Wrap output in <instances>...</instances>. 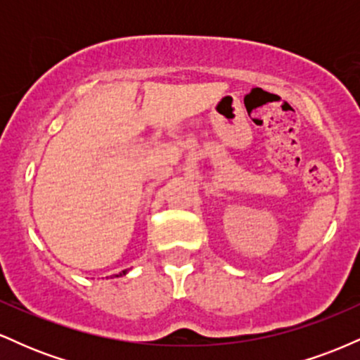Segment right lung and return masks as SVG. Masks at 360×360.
<instances>
[{
	"label": "right lung",
	"instance_id": "add662e5",
	"mask_svg": "<svg viewBox=\"0 0 360 360\" xmlns=\"http://www.w3.org/2000/svg\"><path fill=\"white\" fill-rule=\"evenodd\" d=\"M123 274H125V271H123Z\"/></svg>",
	"mask_w": 360,
	"mask_h": 360
}]
</instances>
